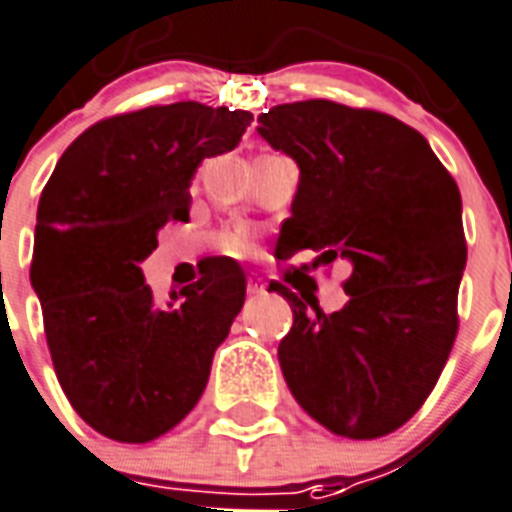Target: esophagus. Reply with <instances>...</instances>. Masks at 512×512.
<instances>
[{"mask_svg": "<svg viewBox=\"0 0 512 512\" xmlns=\"http://www.w3.org/2000/svg\"><path fill=\"white\" fill-rule=\"evenodd\" d=\"M245 290H248L251 296H261V293H264V285H261L259 280H248V285H245Z\"/></svg>", "mask_w": 512, "mask_h": 512, "instance_id": "obj_1", "label": "esophagus"}]
</instances>
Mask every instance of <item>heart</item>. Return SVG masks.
<instances>
[{"instance_id": "b5f03b06", "label": "heart", "mask_w": 512, "mask_h": 512, "mask_svg": "<svg viewBox=\"0 0 512 512\" xmlns=\"http://www.w3.org/2000/svg\"><path fill=\"white\" fill-rule=\"evenodd\" d=\"M224 248L230 253H237V256H243V253H248L251 245H248V240H245L243 235H230L227 237V243H224Z\"/></svg>"}]
</instances>
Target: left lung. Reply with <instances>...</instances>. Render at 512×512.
Returning a JSON list of instances; mask_svg holds the SVG:
<instances>
[{
	"label": "left lung",
	"mask_w": 512,
	"mask_h": 512,
	"mask_svg": "<svg viewBox=\"0 0 512 512\" xmlns=\"http://www.w3.org/2000/svg\"><path fill=\"white\" fill-rule=\"evenodd\" d=\"M259 134L301 169L280 251L351 264L341 312L288 285L280 341L290 394L327 431L380 439L423 407L455 346L468 245L457 182L420 132L399 118L333 100L277 105Z\"/></svg>",
	"instance_id": "obj_1"
}]
</instances>
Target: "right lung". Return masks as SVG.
<instances>
[{"instance_id":"obj_1","label":"right lung","mask_w":512,"mask_h":512,"mask_svg":"<svg viewBox=\"0 0 512 512\" xmlns=\"http://www.w3.org/2000/svg\"><path fill=\"white\" fill-rule=\"evenodd\" d=\"M251 121L192 100L118 113L79 134L44 185L31 285L49 357L73 410L108 439L145 444L182 423L243 309L235 261H208L169 306L140 264L163 224L190 219L200 161L235 150Z\"/></svg>"}]
</instances>
